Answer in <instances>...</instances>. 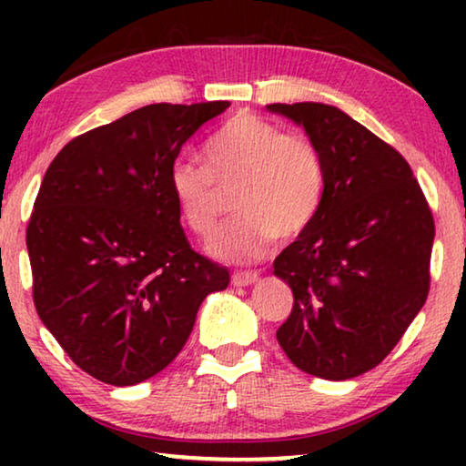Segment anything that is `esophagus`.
I'll use <instances>...</instances> for the list:
<instances>
[{
  "mask_svg": "<svg viewBox=\"0 0 466 466\" xmlns=\"http://www.w3.org/2000/svg\"><path fill=\"white\" fill-rule=\"evenodd\" d=\"M258 279V273L257 271H241V273H233L231 282L235 286H250Z\"/></svg>",
  "mask_w": 466,
  "mask_h": 466,
  "instance_id": "esophagus-1",
  "label": "esophagus"
}]
</instances>
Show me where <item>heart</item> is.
Instances as JSON below:
<instances>
[{
	"label": "heart",
	"mask_w": 466,
	"mask_h": 466,
	"mask_svg": "<svg viewBox=\"0 0 466 466\" xmlns=\"http://www.w3.org/2000/svg\"><path fill=\"white\" fill-rule=\"evenodd\" d=\"M169 188L182 222L203 239L225 212V193L235 190L239 216L216 233L209 252L250 263L278 238L295 239L311 227L327 193V165L308 133L239 112L209 137L206 165L193 158L174 163Z\"/></svg>",
	"instance_id": "obj_1"
}]
</instances>
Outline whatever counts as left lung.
Returning a JSON list of instances; mask_svg holds the SVG:
<instances>
[{"mask_svg":"<svg viewBox=\"0 0 466 466\" xmlns=\"http://www.w3.org/2000/svg\"><path fill=\"white\" fill-rule=\"evenodd\" d=\"M269 110L303 125L327 165L316 220L273 260L295 297L278 341L305 373L356 378L422 309L435 220L403 155L348 114L309 101Z\"/></svg>","mask_w":466,"mask_h":466,"instance_id":"1","label":"left lung"}]
</instances>
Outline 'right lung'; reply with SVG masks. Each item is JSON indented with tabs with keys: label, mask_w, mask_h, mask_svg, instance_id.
<instances>
[{
	"label": "right lung",
	"mask_w": 466,
	"mask_h": 466,
	"mask_svg": "<svg viewBox=\"0 0 466 466\" xmlns=\"http://www.w3.org/2000/svg\"><path fill=\"white\" fill-rule=\"evenodd\" d=\"M231 106L152 104L63 146L27 225L37 316L82 371L133 386L180 354L228 271L195 252L169 171Z\"/></svg>",
	"instance_id": "obj_1"
}]
</instances>
